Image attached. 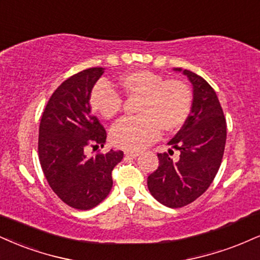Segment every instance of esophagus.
I'll list each match as a JSON object with an SVG mask.
<instances>
[{
	"instance_id": "obj_1",
	"label": "esophagus",
	"mask_w": 260,
	"mask_h": 260,
	"mask_svg": "<svg viewBox=\"0 0 260 260\" xmlns=\"http://www.w3.org/2000/svg\"><path fill=\"white\" fill-rule=\"evenodd\" d=\"M124 155L127 156V157H138L140 155L138 151H129V150H127V151H124Z\"/></svg>"
}]
</instances>
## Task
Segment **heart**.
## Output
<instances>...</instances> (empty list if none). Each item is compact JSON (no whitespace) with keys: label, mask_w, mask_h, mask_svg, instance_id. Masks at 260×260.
Masks as SVG:
<instances>
[{"label":"heart","mask_w":260,"mask_h":260,"mask_svg":"<svg viewBox=\"0 0 260 260\" xmlns=\"http://www.w3.org/2000/svg\"><path fill=\"white\" fill-rule=\"evenodd\" d=\"M118 87L129 98L139 96L137 117L118 121L111 129V140L118 148L138 151L155 142L165 132H174L185 123L191 111L192 93L180 80H165L148 70L128 73L118 80ZM92 109L110 120L120 112L121 96L105 82H98L90 92Z\"/></svg>","instance_id":"obj_1"}]
</instances>
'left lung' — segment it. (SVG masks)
Returning a JSON list of instances; mask_svg holds the SVG:
<instances>
[{
    "label": "left lung",
    "mask_w": 260,
    "mask_h": 260,
    "mask_svg": "<svg viewBox=\"0 0 260 260\" xmlns=\"http://www.w3.org/2000/svg\"><path fill=\"white\" fill-rule=\"evenodd\" d=\"M192 84V104L189 117L168 142L179 150V160L171 158L172 150L157 154L158 167L148 177L151 195L162 205L179 208L200 198L219 170L226 142V122L217 93L201 76L174 68Z\"/></svg>",
    "instance_id": "8db88e82"
}]
</instances>
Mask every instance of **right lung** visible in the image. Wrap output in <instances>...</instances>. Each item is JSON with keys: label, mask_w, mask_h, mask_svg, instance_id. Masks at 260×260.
I'll return each instance as SVG.
<instances>
[{"label": "right lung", "mask_w": 260, "mask_h": 260, "mask_svg": "<svg viewBox=\"0 0 260 260\" xmlns=\"http://www.w3.org/2000/svg\"><path fill=\"white\" fill-rule=\"evenodd\" d=\"M104 68L75 74L55 89L40 122L39 158L43 174L62 202L76 209L98 206L112 187L111 172L123 151L87 157L88 145L104 146L106 132L90 111L93 86Z\"/></svg>", "instance_id": "right-lung-1"}]
</instances>
